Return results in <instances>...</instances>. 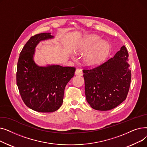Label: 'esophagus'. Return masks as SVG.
Segmentation results:
<instances>
[{
    "mask_svg": "<svg viewBox=\"0 0 147 147\" xmlns=\"http://www.w3.org/2000/svg\"><path fill=\"white\" fill-rule=\"evenodd\" d=\"M75 74L77 76H82L83 72L80 69H77L75 71Z\"/></svg>",
    "mask_w": 147,
    "mask_h": 147,
    "instance_id": "obj_1",
    "label": "esophagus"
}]
</instances>
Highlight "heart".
<instances>
[{
  "mask_svg": "<svg viewBox=\"0 0 147 147\" xmlns=\"http://www.w3.org/2000/svg\"><path fill=\"white\" fill-rule=\"evenodd\" d=\"M101 38L96 35H90L86 37L79 50L84 53L90 50L84 57L83 61L88 66H95L101 64L105 59L110 51V44L107 41H101Z\"/></svg>",
  "mask_w": 147,
  "mask_h": 147,
  "instance_id": "heart-1",
  "label": "heart"
}]
</instances>
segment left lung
<instances>
[{
  "instance_id": "8db88e82",
  "label": "left lung",
  "mask_w": 147,
  "mask_h": 147,
  "mask_svg": "<svg viewBox=\"0 0 147 147\" xmlns=\"http://www.w3.org/2000/svg\"><path fill=\"white\" fill-rule=\"evenodd\" d=\"M127 49L123 46L101 65L83 69L86 101L92 109L110 110L126 99L131 81Z\"/></svg>"
}]
</instances>
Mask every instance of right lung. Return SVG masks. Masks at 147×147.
I'll list each match as a JSON object with an SVG mask.
<instances>
[{
  "label": "right lung",
  "instance_id": "right-lung-1",
  "mask_svg": "<svg viewBox=\"0 0 147 147\" xmlns=\"http://www.w3.org/2000/svg\"><path fill=\"white\" fill-rule=\"evenodd\" d=\"M49 33L31 37L23 47L17 63V84L23 102L33 110L51 113L63 104L64 89L74 75V67L38 66L34 61L36 46L53 38Z\"/></svg>",
  "mask_w": 147,
  "mask_h": 147
}]
</instances>
